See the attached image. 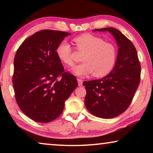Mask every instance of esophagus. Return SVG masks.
Returning <instances> with one entry per match:
<instances>
[{"mask_svg": "<svg viewBox=\"0 0 153 153\" xmlns=\"http://www.w3.org/2000/svg\"><path fill=\"white\" fill-rule=\"evenodd\" d=\"M77 82H78V86H82V84H83V80L81 79H77Z\"/></svg>", "mask_w": 153, "mask_h": 153, "instance_id": "1", "label": "esophagus"}]
</instances>
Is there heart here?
I'll use <instances>...</instances> for the list:
<instances>
[{
	"mask_svg": "<svg viewBox=\"0 0 153 153\" xmlns=\"http://www.w3.org/2000/svg\"><path fill=\"white\" fill-rule=\"evenodd\" d=\"M77 51L84 53L83 63L73 68V73L78 76H86L94 73V76L101 77L113 70L117 57V48L114 44L107 42L98 36L85 33L74 39ZM56 54L67 66L74 65L73 48L66 41H62L56 48Z\"/></svg>",
	"mask_w": 153,
	"mask_h": 153,
	"instance_id": "1",
	"label": "heart"
}]
</instances>
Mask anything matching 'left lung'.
I'll use <instances>...</instances> for the list:
<instances>
[{"label":"left lung","instance_id":"1","mask_svg":"<svg viewBox=\"0 0 153 153\" xmlns=\"http://www.w3.org/2000/svg\"><path fill=\"white\" fill-rule=\"evenodd\" d=\"M112 33L119 46L113 71L100 79L85 81V105L96 117L110 119L123 113L131 104L140 81L141 67L133 43L113 27L96 29Z\"/></svg>","mask_w":153,"mask_h":153}]
</instances>
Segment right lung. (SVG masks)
Returning a JSON list of instances; mask_svg holds the SVG:
<instances>
[{"label": "right lung", "mask_w": 153, "mask_h": 153, "mask_svg": "<svg viewBox=\"0 0 153 153\" xmlns=\"http://www.w3.org/2000/svg\"><path fill=\"white\" fill-rule=\"evenodd\" d=\"M70 33L44 30L25 39L14 58L15 100L25 115L50 122L63 112L65 102L77 86L76 77L65 71L56 48Z\"/></svg>", "instance_id": "add662e5"}]
</instances>
